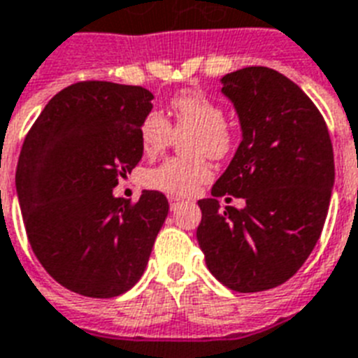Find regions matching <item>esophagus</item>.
<instances>
[{"label": "esophagus", "mask_w": 358, "mask_h": 358, "mask_svg": "<svg viewBox=\"0 0 358 358\" xmlns=\"http://www.w3.org/2000/svg\"><path fill=\"white\" fill-rule=\"evenodd\" d=\"M168 203H170V210H177V208L182 205V201L177 199V197H170V199H168Z\"/></svg>", "instance_id": "1"}]
</instances>
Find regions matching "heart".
<instances>
[{
  "instance_id": "b5f03b06",
  "label": "heart",
  "mask_w": 358,
  "mask_h": 358,
  "mask_svg": "<svg viewBox=\"0 0 358 358\" xmlns=\"http://www.w3.org/2000/svg\"><path fill=\"white\" fill-rule=\"evenodd\" d=\"M173 128L185 138V152L190 159H168L159 166L148 170L144 182L152 190L173 197H188L210 177L203 155L221 157L229 152L230 133L225 128V111L217 102L201 91H185L170 102ZM141 144L148 155H155L173 141V129L166 117L150 111L141 124Z\"/></svg>"
}]
</instances>
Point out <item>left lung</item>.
I'll return each mask as SVG.
<instances>
[{"label":"left lung","mask_w":358,"mask_h":358,"mask_svg":"<svg viewBox=\"0 0 358 358\" xmlns=\"http://www.w3.org/2000/svg\"><path fill=\"white\" fill-rule=\"evenodd\" d=\"M241 143L212 197L199 199L197 241L206 267L232 291L258 292L287 282L324 229L335 161L327 126L292 80L268 67L221 78ZM241 196L243 209L219 206Z\"/></svg>","instance_id":"1"}]
</instances>
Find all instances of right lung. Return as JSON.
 <instances>
[{
  "label": "right lung",
  "mask_w": 358,
  "mask_h": 358,
  "mask_svg": "<svg viewBox=\"0 0 358 358\" xmlns=\"http://www.w3.org/2000/svg\"><path fill=\"white\" fill-rule=\"evenodd\" d=\"M153 94L78 82L56 93L27 133L16 192L38 262L66 289L113 298L141 280L168 215L161 192L135 205L113 196L143 159L141 124Z\"/></svg>",
  "instance_id": "obj_1"
}]
</instances>
